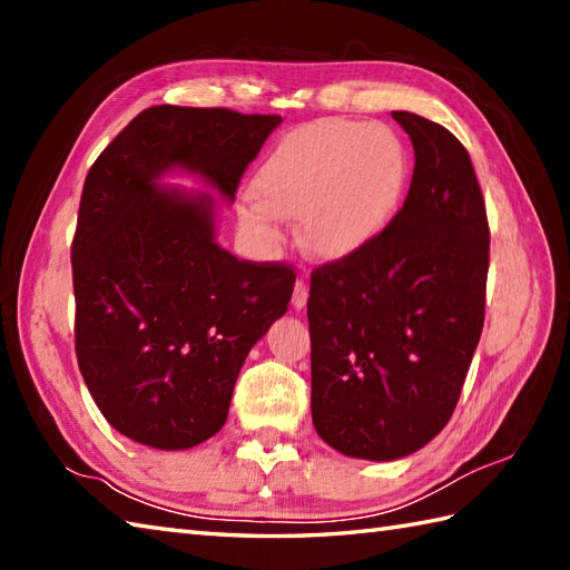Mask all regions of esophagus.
<instances>
[{
  "label": "esophagus",
  "mask_w": 570,
  "mask_h": 570,
  "mask_svg": "<svg viewBox=\"0 0 570 570\" xmlns=\"http://www.w3.org/2000/svg\"><path fill=\"white\" fill-rule=\"evenodd\" d=\"M306 301H308V284H306V278H296L294 296H292V306H294L296 311H301V308L306 306Z\"/></svg>",
  "instance_id": "esophagus-1"
}]
</instances>
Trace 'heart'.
Here are the masks:
<instances>
[{"label":"heart","mask_w":570,"mask_h":570,"mask_svg":"<svg viewBox=\"0 0 570 570\" xmlns=\"http://www.w3.org/2000/svg\"><path fill=\"white\" fill-rule=\"evenodd\" d=\"M409 151L384 125L321 119L276 144L239 203L264 249L282 245V217L301 220L306 245L328 259L370 247L392 225L409 188Z\"/></svg>","instance_id":"obj_1"}]
</instances>
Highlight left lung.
Segmentation results:
<instances>
[{
  "instance_id": "obj_1",
  "label": "left lung",
  "mask_w": 570,
  "mask_h": 570,
  "mask_svg": "<svg viewBox=\"0 0 570 570\" xmlns=\"http://www.w3.org/2000/svg\"><path fill=\"white\" fill-rule=\"evenodd\" d=\"M414 176L392 225L311 274V414L350 458L396 460L443 431L485 323L490 227L451 131L392 112Z\"/></svg>"
}]
</instances>
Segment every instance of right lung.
I'll return each mask as SVG.
<instances>
[{"label":"right lung","mask_w":570,"mask_h":570,"mask_svg":"<svg viewBox=\"0 0 570 570\" xmlns=\"http://www.w3.org/2000/svg\"><path fill=\"white\" fill-rule=\"evenodd\" d=\"M278 122L149 107L85 178L70 247L76 355L102 416L131 441L184 451L220 431L245 357L286 313L292 266L217 245L210 193L159 188L180 168L233 203Z\"/></svg>","instance_id":"1"}]
</instances>
